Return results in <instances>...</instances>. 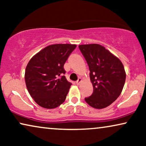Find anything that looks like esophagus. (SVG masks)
Masks as SVG:
<instances>
[{
  "instance_id": "1",
  "label": "esophagus",
  "mask_w": 146,
  "mask_h": 146,
  "mask_svg": "<svg viewBox=\"0 0 146 146\" xmlns=\"http://www.w3.org/2000/svg\"><path fill=\"white\" fill-rule=\"evenodd\" d=\"M81 81H82V79L80 78H79L78 79V80L76 82V84H79L81 82Z\"/></svg>"
}]
</instances>
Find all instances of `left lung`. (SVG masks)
Here are the masks:
<instances>
[{
    "instance_id": "obj_1",
    "label": "left lung",
    "mask_w": 146,
    "mask_h": 146,
    "mask_svg": "<svg viewBox=\"0 0 146 146\" xmlns=\"http://www.w3.org/2000/svg\"><path fill=\"white\" fill-rule=\"evenodd\" d=\"M79 49L87 62L93 93L85 101L96 109L113 103L122 91L125 81L123 65L116 56L97 44H82Z\"/></svg>"
}]
</instances>
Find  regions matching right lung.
Segmentation results:
<instances>
[{"label":"right lung","mask_w":146,"mask_h":146,"mask_svg":"<svg viewBox=\"0 0 146 146\" xmlns=\"http://www.w3.org/2000/svg\"><path fill=\"white\" fill-rule=\"evenodd\" d=\"M76 47L69 44L50 45L30 60L25 82L31 97L40 106L52 109L65 101L72 84L64 75V65Z\"/></svg>","instance_id":"obj_1"}]
</instances>
